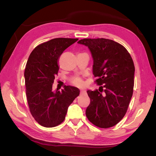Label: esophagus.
Masks as SVG:
<instances>
[{"label":"esophagus","instance_id":"obj_1","mask_svg":"<svg viewBox=\"0 0 156 156\" xmlns=\"http://www.w3.org/2000/svg\"><path fill=\"white\" fill-rule=\"evenodd\" d=\"M86 93V91L84 90H80V94H84Z\"/></svg>","mask_w":156,"mask_h":156}]
</instances>
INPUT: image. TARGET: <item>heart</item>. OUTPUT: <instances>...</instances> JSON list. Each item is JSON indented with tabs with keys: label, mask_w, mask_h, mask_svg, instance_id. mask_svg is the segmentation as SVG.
<instances>
[{
	"label": "heart",
	"mask_w": 156,
	"mask_h": 156,
	"mask_svg": "<svg viewBox=\"0 0 156 156\" xmlns=\"http://www.w3.org/2000/svg\"><path fill=\"white\" fill-rule=\"evenodd\" d=\"M72 84L76 86V87H82L83 85V81H82V79L81 78H73L71 80Z\"/></svg>",
	"instance_id": "obj_1"
}]
</instances>
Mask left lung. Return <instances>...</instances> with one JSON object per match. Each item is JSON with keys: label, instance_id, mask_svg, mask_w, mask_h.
<instances>
[{"label": "left lung", "instance_id": "8db88e82", "mask_svg": "<svg viewBox=\"0 0 156 156\" xmlns=\"http://www.w3.org/2000/svg\"><path fill=\"white\" fill-rule=\"evenodd\" d=\"M78 43L90 49L94 82L100 86L98 90L87 91L90 103L86 115L98 127H113L124 117L133 95V59L124 46L111 39H83Z\"/></svg>", "mask_w": 156, "mask_h": 156}]
</instances>
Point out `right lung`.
I'll return each mask as SVG.
<instances>
[{
  "mask_svg": "<svg viewBox=\"0 0 156 156\" xmlns=\"http://www.w3.org/2000/svg\"><path fill=\"white\" fill-rule=\"evenodd\" d=\"M78 39L55 38L38 45L25 66L26 95L31 114L39 125L54 127L64 121L68 108L80 94V90L65 86L62 92L52 90L58 75L59 56Z\"/></svg>",
  "mask_w": 156,
  "mask_h": 156,
  "instance_id": "obj_1",
  "label": "right lung"
}]
</instances>
